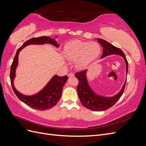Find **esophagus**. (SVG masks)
<instances>
[{
  "label": "esophagus",
  "instance_id": "esophagus-1",
  "mask_svg": "<svg viewBox=\"0 0 146 146\" xmlns=\"http://www.w3.org/2000/svg\"><path fill=\"white\" fill-rule=\"evenodd\" d=\"M68 76L69 77H74V74L72 72H70L68 74Z\"/></svg>",
  "mask_w": 146,
  "mask_h": 146
}]
</instances>
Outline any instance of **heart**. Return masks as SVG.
Segmentation results:
<instances>
[{
    "mask_svg": "<svg viewBox=\"0 0 146 146\" xmlns=\"http://www.w3.org/2000/svg\"><path fill=\"white\" fill-rule=\"evenodd\" d=\"M100 52L99 45L95 42L73 41L64 48V55L70 61H76L78 69L86 68L99 56Z\"/></svg>",
    "mask_w": 146,
    "mask_h": 146,
    "instance_id": "obj_1",
    "label": "heart"
}]
</instances>
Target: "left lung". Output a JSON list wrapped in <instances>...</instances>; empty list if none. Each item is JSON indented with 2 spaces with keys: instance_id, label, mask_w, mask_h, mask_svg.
I'll list each match as a JSON object with an SVG mask.
<instances>
[{
  "instance_id": "8db88e82",
  "label": "left lung",
  "mask_w": 146,
  "mask_h": 146,
  "mask_svg": "<svg viewBox=\"0 0 146 146\" xmlns=\"http://www.w3.org/2000/svg\"><path fill=\"white\" fill-rule=\"evenodd\" d=\"M98 41L103 47V53L101 56V58L113 54L122 56L125 61L126 73L127 74L128 61L122 50L104 39H98ZM86 70H84L76 73V77L78 80L77 90L79 99L82 104L85 108L94 111H105L113 107L122 96L125 89L127 80L123 85L122 90L117 95L111 98H104L97 95L91 90L86 78Z\"/></svg>"
}]
</instances>
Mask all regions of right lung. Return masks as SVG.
<instances>
[{
	"label": "right lung",
	"mask_w": 146,
	"mask_h": 146,
	"mask_svg": "<svg viewBox=\"0 0 146 146\" xmlns=\"http://www.w3.org/2000/svg\"><path fill=\"white\" fill-rule=\"evenodd\" d=\"M45 43L51 44L56 47H58L59 46L54 39H51L47 36L33 38L25 41L23 45L20 47L17 50L11 66L10 74L13 90L18 99L30 108L40 110V111L50 109L58 103L61 97L63 86L68 80V76L66 75L63 77L55 76L41 91L36 94L31 96H24L17 91L13 85V80L15 77V70L17 66V63H18V55L19 52L24 47L28 45L43 44Z\"/></svg>",
	"instance_id": "1"
}]
</instances>
